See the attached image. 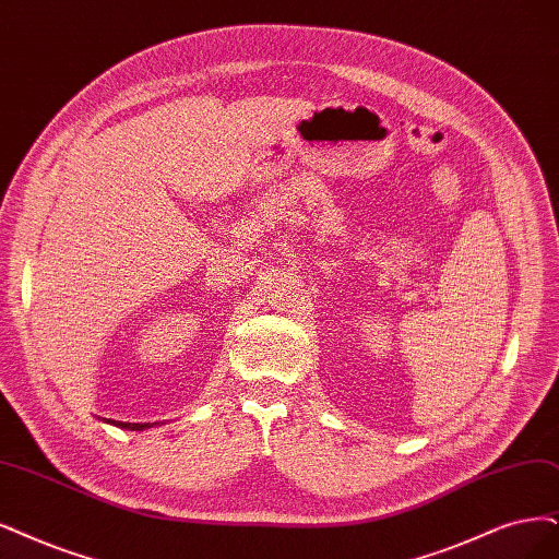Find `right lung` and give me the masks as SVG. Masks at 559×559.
Here are the masks:
<instances>
[{"mask_svg":"<svg viewBox=\"0 0 559 559\" xmlns=\"http://www.w3.org/2000/svg\"><path fill=\"white\" fill-rule=\"evenodd\" d=\"M98 419H100V417H98ZM100 421H106V424L117 426V428H123V430H147V428L158 426V421H156V424H129V421H115V419H100Z\"/></svg>","mask_w":559,"mask_h":559,"instance_id":"obj_1","label":"right lung"}]
</instances>
